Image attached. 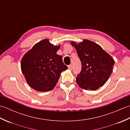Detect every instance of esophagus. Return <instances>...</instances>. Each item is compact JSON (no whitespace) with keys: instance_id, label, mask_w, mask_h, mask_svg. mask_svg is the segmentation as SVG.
Here are the masks:
<instances>
[{"instance_id":"obj_1","label":"esophagus","mask_w":130,"mask_h":130,"mask_svg":"<svg viewBox=\"0 0 130 130\" xmlns=\"http://www.w3.org/2000/svg\"><path fill=\"white\" fill-rule=\"evenodd\" d=\"M68 69H70V70H71V69H72V65H68Z\"/></svg>"}]
</instances>
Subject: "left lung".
I'll use <instances>...</instances> for the list:
<instances>
[{"instance_id":"1","label":"left lung","mask_w":130,"mask_h":130,"mask_svg":"<svg viewBox=\"0 0 130 130\" xmlns=\"http://www.w3.org/2000/svg\"><path fill=\"white\" fill-rule=\"evenodd\" d=\"M75 48L82 65V70L76 78L82 89L95 90L106 83L112 74L115 61L98 44L84 40L77 44L71 42Z\"/></svg>"}]
</instances>
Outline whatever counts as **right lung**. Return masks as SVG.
I'll return each instance as SVG.
<instances>
[{"label":"right lung","instance_id":"1","mask_svg":"<svg viewBox=\"0 0 130 130\" xmlns=\"http://www.w3.org/2000/svg\"><path fill=\"white\" fill-rule=\"evenodd\" d=\"M60 46L48 40L40 41L24 55L21 70L29 86L38 92L53 89L62 71L68 69L62 56L56 54Z\"/></svg>","mask_w":130,"mask_h":130}]
</instances>
